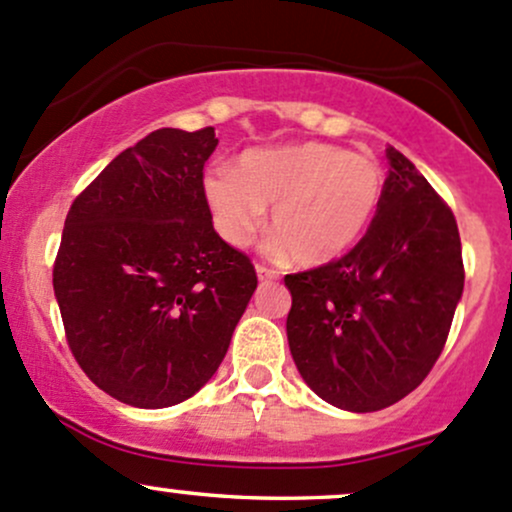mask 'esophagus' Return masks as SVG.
I'll return each instance as SVG.
<instances>
[{
  "instance_id": "34e87169",
  "label": "esophagus",
  "mask_w": 512,
  "mask_h": 512,
  "mask_svg": "<svg viewBox=\"0 0 512 512\" xmlns=\"http://www.w3.org/2000/svg\"><path fill=\"white\" fill-rule=\"evenodd\" d=\"M255 272H257V279H260V282H272V279H277V269H272V267L255 265Z\"/></svg>"
}]
</instances>
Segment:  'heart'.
Returning <instances> with one entry per match:
<instances>
[{"label":"heart","mask_w":512,"mask_h":512,"mask_svg":"<svg viewBox=\"0 0 512 512\" xmlns=\"http://www.w3.org/2000/svg\"><path fill=\"white\" fill-rule=\"evenodd\" d=\"M201 189L213 226L228 245L250 243L272 204V250L318 267L364 238L379 213L384 172L372 157L338 145L299 143L245 150L235 170L211 167Z\"/></svg>","instance_id":"heart-1"}]
</instances>
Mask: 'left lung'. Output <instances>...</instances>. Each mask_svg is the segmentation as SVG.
Segmentation results:
<instances>
[{"label": "left lung", "instance_id": "left-lung-1", "mask_svg": "<svg viewBox=\"0 0 512 512\" xmlns=\"http://www.w3.org/2000/svg\"><path fill=\"white\" fill-rule=\"evenodd\" d=\"M367 235L330 265L286 274L296 369L330 406L389 408L423 384L464 291L454 213L396 148Z\"/></svg>", "mask_w": 512, "mask_h": 512}]
</instances>
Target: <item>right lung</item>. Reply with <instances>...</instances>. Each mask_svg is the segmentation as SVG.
Wrapping results in <instances>:
<instances>
[{"label": "right lung", "mask_w": 512, "mask_h": 512, "mask_svg": "<svg viewBox=\"0 0 512 512\" xmlns=\"http://www.w3.org/2000/svg\"><path fill=\"white\" fill-rule=\"evenodd\" d=\"M213 128H160L72 201L53 267L67 345L84 374L136 408L192 398L216 374L257 289L213 230L204 165Z\"/></svg>", "instance_id": "add662e5"}]
</instances>
